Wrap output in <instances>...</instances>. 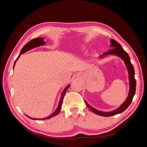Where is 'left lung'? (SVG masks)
Instances as JSON below:
<instances>
[{"mask_svg": "<svg viewBox=\"0 0 147 147\" xmlns=\"http://www.w3.org/2000/svg\"><path fill=\"white\" fill-rule=\"evenodd\" d=\"M111 43V47H113L111 49L109 50L105 53H103V55L102 56L107 55H117L119 57H121L124 61L128 69V73H129V91L128 93V96L125 100V101L116 110H114L112 112H109V113H105L102 112L100 111H98L94 108H92V107L89 105L86 101V104L87 105L88 107L94 113L103 116V117H110L114 115H116L117 114L121 113L124 111H125L128 107V106L131 103L133 97L134 96V94L136 93V80L134 77L135 71L134 69L133 65L131 63L129 57L128 55V53L123 49L122 46H121L119 43H118L116 40L114 39H111L110 40Z\"/></svg>", "mask_w": 147, "mask_h": 147, "instance_id": "obj_1", "label": "left lung"}]
</instances>
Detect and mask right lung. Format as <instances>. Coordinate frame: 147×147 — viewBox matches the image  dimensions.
<instances>
[{
	"label": "right lung",
	"instance_id": "1",
	"mask_svg": "<svg viewBox=\"0 0 147 147\" xmlns=\"http://www.w3.org/2000/svg\"><path fill=\"white\" fill-rule=\"evenodd\" d=\"M45 44V42L43 41V38H41V37H40V38H38V37H37V38H34V39L31 40H30V42H29L27 44H26V45H25V46H24L22 48V49L21 50L19 56L18 57V58L16 59V61H15V62L14 66H15V65L16 61H17L18 59L20 57V55L23 54V53H24L25 52H26L27 51H28V50H30V49H33V48H34V47H36L44 45ZM14 66H13V67H14ZM69 86H70L69 85L67 86V87L64 88V91H63V92H62V94H61V98H60V100L59 104V105H58V107H57V109H56V110L55 111V113H53V114H51V115H50L49 117H48L44 118L38 119H37V120H38V119H39V120H42V119H49V118H51V117H53L56 116V115H57V114H59V113L60 112V110H61V107L62 101H63V100L64 96L65 95V92H66L67 90V89L69 88ZM29 118H30V117H29ZM31 118V119H35V118Z\"/></svg>",
	"mask_w": 147,
	"mask_h": 147
}]
</instances>
